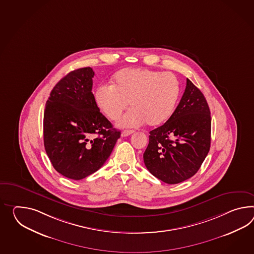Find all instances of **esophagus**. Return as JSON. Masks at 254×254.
<instances>
[{
    "instance_id": "obj_1",
    "label": "esophagus",
    "mask_w": 254,
    "mask_h": 254,
    "mask_svg": "<svg viewBox=\"0 0 254 254\" xmlns=\"http://www.w3.org/2000/svg\"><path fill=\"white\" fill-rule=\"evenodd\" d=\"M134 131L133 130H124L122 133H121V136H127L131 135Z\"/></svg>"
}]
</instances>
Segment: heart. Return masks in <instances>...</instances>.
Masks as SVG:
<instances>
[{
  "label": "heart",
  "instance_id": "heart-1",
  "mask_svg": "<svg viewBox=\"0 0 254 254\" xmlns=\"http://www.w3.org/2000/svg\"><path fill=\"white\" fill-rule=\"evenodd\" d=\"M181 87L171 72L148 68H124L118 71L112 86H101L95 100L102 113L117 121L127 108H132L119 126L136 127L147 123L158 127L167 122L175 111Z\"/></svg>",
  "mask_w": 254,
  "mask_h": 254
}]
</instances>
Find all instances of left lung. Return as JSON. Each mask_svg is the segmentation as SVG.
Returning <instances> with one entry per match:
<instances>
[{
  "label": "left lung",
  "mask_w": 254,
  "mask_h": 254,
  "mask_svg": "<svg viewBox=\"0 0 254 254\" xmlns=\"http://www.w3.org/2000/svg\"><path fill=\"white\" fill-rule=\"evenodd\" d=\"M211 117L204 94L189 79L172 118L149 132L143 154L149 173L169 185L191 178L210 149Z\"/></svg>",
  "instance_id": "obj_1"
}]
</instances>
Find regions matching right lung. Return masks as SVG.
Returning a JSON list of instances; mask_svg holds the SVG:
<instances>
[{
    "instance_id": "add662e5",
    "label": "right lung",
    "mask_w": 254,
    "mask_h": 254,
    "mask_svg": "<svg viewBox=\"0 0 254 254\" xmlns=\"http://www.w3.org/2000/svg\"><path fill=\"white\" fill-rule=\"evenodd\" d=\"M93 76L90 67L70 71L52 89L46 104L45 149L57 172L69 179H83L98 171L121 134L96 105Z\"/></svg>"
}]
</instances>
